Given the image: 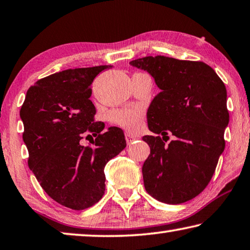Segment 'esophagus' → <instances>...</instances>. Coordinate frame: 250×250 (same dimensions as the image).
Returning a JSON list of instances; mask_svg holds the SVG:
<instances>
[{"label": "esophagus", "mask_w": 250, "mask_h": 250, "mask_svg": "<svg viewBox=\"0 0 250 250\" xmlns=\"http://www.w3.org/2000/svg\"><path fill=\"white\" fill-rule=\"evenodd\" d=\"M134 140H137L136 137L132 136V134H130V133H125V141H126V144L131 145Z\"/></svg>", "instance_id": "esophagus-1"}]
</instances>
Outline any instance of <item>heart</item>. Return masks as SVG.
<instances>
[{
    "instance_id": "heart-1",
    "label": "heart",
    "mask_w": 250,
    "mask_h": 250,
    "mask_svg": "<svg viewBox=\"0 0 250 250\" xmlns=\"http://www.w3.org/2000/svg\"><path fill=\"white\" fill-rule=\"evenodd\" d=\"M142 116L144 114L140 109H118L110 113V120L126 130L136 131L142 124Z\"/></svg>"
}]
</instances>
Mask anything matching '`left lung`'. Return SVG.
Returning a JSON list of instances; mask_svg holds the SVG:
<instances>
[{"mask_svg": "<svg viewBox=\"0 0 250 250\" xmlns=\"http://www.w3.org/2000/svg\"><path fill=\"white\" fill-rule=\"evenodd\" d=\"M130 65L145 70L161 91L149 105L150 146L142 166L146 192L169 205L186 203L211 180L224 152L229 122L227 91L215 70L200 61L157 55L137 59ZM174 140L166 144L167 133Z\"/></svg>", "mask_w": 250, "mask_h": 250, "instance_id": "left-lung-1", "label": "left lung"}]
</instances>
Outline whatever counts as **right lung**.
<instances>
[{
  "instance_id": "add662e5",
  "label": "right lung",
  "mask_w": 250,
  "mask_h": 250,
  "mask_svg": "<svg viewBox=\"0 0 250 250\" xmlns=\"http://www.w3.org/2000/svg\"><path fill=\"white\" fill-rule=\"evenodd\" d=\"M111 65L69 69L51 74L27 90L20 117L29 167L53 200L82 210L97 204L105 190L104 167L125 148L124 131L93 122L91 84ZM92 133V147L81 145Z\"/></svg>"
}]
</instances>
